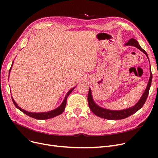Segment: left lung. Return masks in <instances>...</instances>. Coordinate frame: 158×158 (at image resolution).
<instances>
[{"instance_id": "8db88e82", "label": "left lung", "mask_w": 158, "mask_h": 158, "mask_svg": "<svg viewBox=\"0 0 158 158\" xmlns=\"http://www.w3.org/2000/svg\"><path fill=\"white\" fill-rule=\"evenodd\" d=\"M125 45L135 46L137 47L138 49H139L140 51H142L143 52H144L148 57L146 52L142 48V47L140 46V45L138 44V41L135 39H131L127 43H126ZM152 81V74L151 73L150 80H149V82H148L147 88L144 94H143L140 99L138 101V102L135 105V106H133L131 108H128L127 109L121 110V111H113V110L103 109L97 106V105L95 104L93 101L92 93H91V89H89L88 95V102L89 109H91V111L95 114V115L103 118L108 119V120H119V119H123V118L130 117L134 113L137 112L138 110L141 109L142 106L144 105L147 99L148 94H149V90L151 86Z\"/></svg>"}]
</instances>
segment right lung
Masks as SVG:
<instances>
[{
    "instance_id": "obj_1",
    "label": "right lung",
    "mask_w": 158,
    "mask_h": 158,
    "mask_svg": "<svg viewBox=\"0 0 158 158\" xmlns=\"http://www.w3.org/2000/svg\"><path fill=\"white\" fill-rule=\"evenodd\" d=\"M10 73V72H9ZM74 89V88H72L70 91H69V92L66 94V97L64 99L63 102L62 103V104L60 106L56 108L55 110H52L51 111H49L47 113H30V112H27L25 110H23L22 109H21L20 107L18 106V105L16 103V102H14V100L13 99V98H12L13 103L14 104V106H16V107H17L19 110H20L22 112H23V113H25L26 114H27V116L31 117L32 118H34L35 119H48V118H53L56 116H58L59 114H60L62 113L64 111V110L65 109V107H66V100H67V98L69 97V95H70V94L73 92V89Z\"/></svg>"
}]
</instances>
